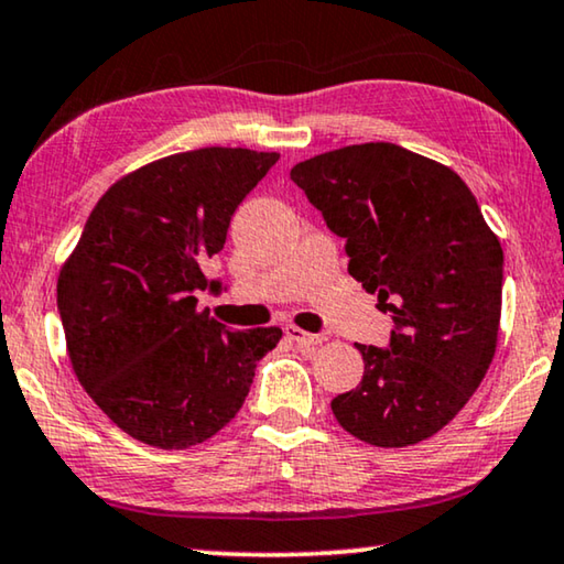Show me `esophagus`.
Segmentation results:
<instances>
[{
	"mask_svg": "<svg viewBox=\"0 0 564 564\" xmlns=\"http://www.w3.org/2000/svg\"><path fill=\"white\" fill-rule=\"evenodd\" d=\"M285 336H289L291 341H296L299 347H304V349H311V347H316V344H322L324 341V336H318V334H308V332H304V329H299V326H285Z\"/></svg>",
	"mask_w": 564,
	"mask_h": 564,
	"instance_id": "34e87169",
	"label": "esophagus"
}]
</instances>
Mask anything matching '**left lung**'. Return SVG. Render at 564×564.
<instances>
[{
    "instance_id": "obj_1",
    "label": "left lung",
    "mask_w": 564,
    "mask_h": 564,
    "mask_svg": "<svg viewBox=\"0 0 564 564\" xmlns=\"http://www.w3.org/2000/svg\"><path fill=\"white\" fill-rule=\"evenodd\" d=\"M291 180L347 240L351 279L390 311V349L357 344L359 388L336 394L344 431L377 448L431 438L497 355L503 250L451 166L369 141L296 164Z\"/></svg>"
}]
</instances>
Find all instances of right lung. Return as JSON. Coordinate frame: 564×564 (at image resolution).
Returning <instances> with one entry per match:
<instances>
[{
    "instance_id": "add662e5",
    "label": "right lung",
    "mask_w": 564,
    "mask_h": 564,
    "mask_svg": "<svg viewBox=\"0 0 564 564\" xmlns=\"http://www.w3.org/2000/svg\"><path fill=\"white\" fill-rule=\"evenodd\" d=\"M275 151L205 147L123 174L96 202L57 275L73 372L126 435L164 451L213 438L283 332H232L197 308L205 263Z\"/></svg>"
}]
</instances>
